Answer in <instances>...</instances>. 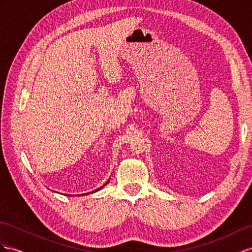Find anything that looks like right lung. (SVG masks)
<instances>
[{"label":"right lung","instance_id":"1","mask_svg":"<svg viewBox=\"0 0 252 252\" xmlns=\"http://www.w3.org/2000/svg\"><path fill=\"white\" fill-rule=\"evenodd\" d=\"M108 181H109V180H108ZM108 181H107L106 183H108ZM106 183H105V184H106ZM105 184H104V185H103V186H105ZM103 186H101V188H99V189H96L95 190H93V191H90V192H86V193H83V195H89V193H93V192H95V191H98V190H100L101 189H103ZM83 195H82V196H83Z\"/></svg>","mask_w":252,"mask_h":252}]
</instances>
